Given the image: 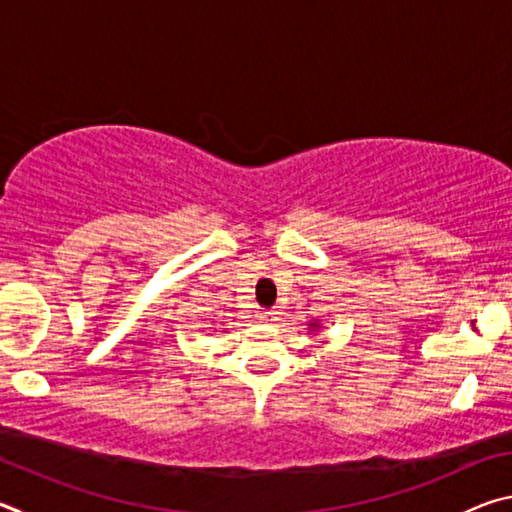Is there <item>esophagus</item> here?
<instances>
[{
	"instance_id": "34e87169",
	"label": "esophagus",
	"mask_w": 512,
	"mask_h": 512,
	"mask_svg": "<svg viewBox=\"0 0 512 512\" xmlns=\"http://www.w3.org/2000/svg\"><path fill=\"white\" fill-rule=\"evenodd\" d=\"M277 316H280V311L277 309H259L257 311V318L264 320V323H273V320H277Z\"/></svg>"
}]
</instances>
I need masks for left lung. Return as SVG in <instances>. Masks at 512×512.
Listing matches in <instances>:
<instances>
[{
    "instance_id": "obj_1",
    "label": "left lung",
    "mask_w": 512,
    "mask_h": 512,
    "mask_svg": "<svg viewBox=\"0 0 512 512\" xmlns=\"http://www.w3.org/2000/svg\"><path fill=\"white\" fill-rule=\"evenodd\" d=\"M316 329H320L318 320H314V323H309V332H316Z\"/></svg>"
}]
</instances>
